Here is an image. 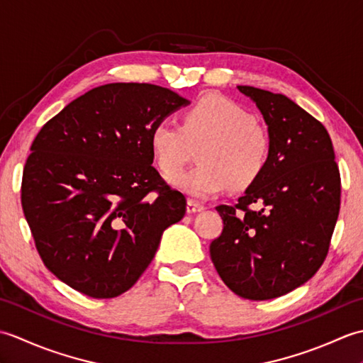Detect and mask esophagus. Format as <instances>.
<instances>
[{
  "label": "esophagus",
  "mask_w": 363,
  "mask_h": 363,
  "mask_svg": "<svg viewBox=\"0 0 363 363\" xmlns=\"http://www.w3.org/2000/svg\"><path fill=\"white\" fill-rule=\"evenodd\" d=\"M201 211H204L203 204L194 201V199H189L187 201V212L189 213H195V212H201Z\"/></svg>",
  "instance_id": "obj_1"
}]
</instances>
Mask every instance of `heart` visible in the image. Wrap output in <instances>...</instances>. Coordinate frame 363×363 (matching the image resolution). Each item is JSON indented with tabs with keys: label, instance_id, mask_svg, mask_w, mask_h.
Masks as SVG:
<instances>
[{
	"label": "heart",
	"instance_id": "heart-1",
	"mask_svg": "<svg viewBox=\"0 0 363 363\" xmlns=\"http://www.w3.org/2000/svg\"><path fill=\"white\" fill-rule=\"evenodd\" d=\"M151 150L162 173L173 174L183 166L191 146L203 143L196 167L169 177L174 187L191 198L207 199L230 184L246 187L264 172L272 151V137L256 117L234 99L206 95L189 107L182 123L160 120L151 129Z\"/></svg>",
	"mask_w": 363,
	"mask_h": 363
}]
</instances>
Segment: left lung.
Wrapping results in <instances>:
<instances>
[{"mask_svg": "<svg viewBox=\"0 0 363 363\" xmlns=\"http://www.w3.org/2000/svg\"><path fill=\"white\" fill-rule=\"evenodd\" d=\"M238 90L264 115L272 151L238 203L217 206L223 230L211 243V259L235 295L264 301L295 290L323 265L342 182L333 142L317 118L281 94Z\"/></svg>", "mask_w": 363, "mask_h": 363, "instance_id": "left-lung-1", "label": "left lung"}]
</instances>
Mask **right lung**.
<instances>
[{"instance_id":"1","label":"right lung","mask_w":363,"mask_h":363,"mask_svg":"<svg viewBox=\"0 0 363 363\" xmlns=\"http://www.w3.org/2000/svg\"><path fill=\"white\" fill-rule=\"evenodd\" d=\"M189 99L154 84L89 90L30 145L21 207L45 267L90 298L129 290L187 201L151 164V129Z\"/></svg>"}]
</instances>
